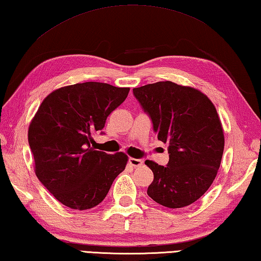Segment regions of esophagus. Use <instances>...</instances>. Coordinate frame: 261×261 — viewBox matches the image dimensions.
Wrapping results in <instances>:
<instances>
[{
	"label": "esophagus",
	"mask_w": 261,
	"mask_h": 261,
	"mask_svg": "<svg viewBox=\"0 0 261 261\" xmlns=\"http://www.w3.org/2000/svg\"><path fill=\"white\" fill-rule=\"evenodd\" d=\"M129 163L132 165V167L135 168H138V167H141L144 163L143 160H139V159H134V158H130L129 159Z\"/></svg>",
	"instance_id": "obj_1"
}]
</instances>
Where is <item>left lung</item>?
Returning <instances> with one entry per match:
<instances>
[{"label": "left lung", "mask_w": 261, "mask_h": 261, "mask_svg": "<svg viewBox=\"0 0 261 261\" xmlns=\"http://www.w3.org/2000/svg\"><path fill=\"white\" fill-rule=\"evenodd\" d=\"M134 94L151 118L158 139L169 145L167 167L145 162L154 173L147 194L170 209L191 205L210 188L224 153L215 105L200 90L171 81L135 88Z\"/></svg>", "instance_id": "8db88e82"}]
</instances>
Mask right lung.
<instances>
[{
	"label": "right lung",
	"mask_w": 261,
	"mask_h": 261,
	"mask_svg": "<svg viewBox=\"0 0 261 261\" xmlns=\"http://www.w3.org/2000/svg\"><path fill=\"white\" fill-rule=\"evenodd\" d=\"M129 91L100 82L67 85L46 96L31 121L28 143L36 177L70 209L98 205L125 169L126 154L94 150L90 141Z\"/></svg>",
	"instance_id": "1"
}]
</instances>
